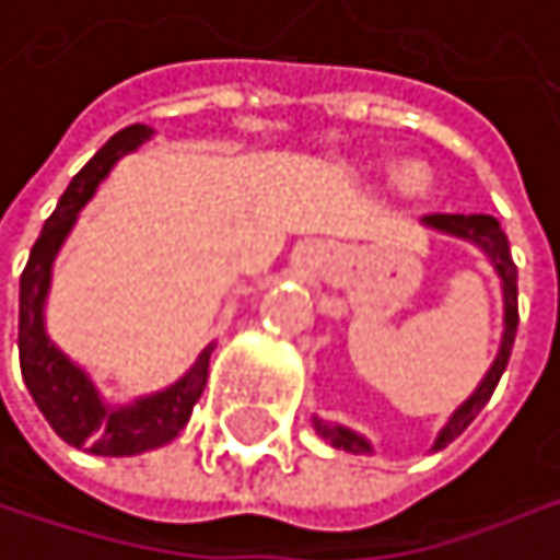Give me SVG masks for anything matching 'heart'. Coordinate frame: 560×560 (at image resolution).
Masks as SVG:
<instances>
[{
  "label": "heart",
  "instance_id": "obj_1",
  "mask_svg": "<svg viewBox=\"0 0 560 560\" xmlns=\"http://www.w3.org/2000/svg\"><path fill=\"white\" fill-rule=\"evenodd\" d=\"M394 186L404 199L410 202H423L433 196V186H436V176L433 170L423 163V160H407L394 170Z\"/></svg>",
  "mask_w": 560,
  "mask_h": 560
}]
</instances>
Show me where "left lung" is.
<instances>
[{"label":"left lung","instance_id":"obj_1","mask_svg":"<svg viewBox=\"0 0 560 560\" xmlns=\"http://www.w3.org/2000/svg\"><path fill=\"white\" fill-rule=\"evenodd\" d=\"M423 225L440 232V235H450V238H463V242H472L486 258L489 265L495 268L499 275V285H502V341H499V351H495V361L489 364L486 377L479 381V387L450 413V420L443 423V430L436 433L433 440V450H443L450 446L476 417L479 410L489 404L499 377L505 374V364L512 358V345H515V331H518V268L512 261V252H509V238L499 225L495 215H423ZM315 423V433L322 440H328L335 450H345V453H354V456H371L374 453V443L368 436H361L358 430L351 427H341V423H328L322 417H312Z\"/></svg>","mask_w":560,"mask_h":560}]
</instances>
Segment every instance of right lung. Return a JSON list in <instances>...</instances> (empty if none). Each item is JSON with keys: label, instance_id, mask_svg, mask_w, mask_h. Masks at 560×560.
Segmentation results:
<instances>
[{"label": "right lung", "instance_id": "right-lung-1", "mask_svg": "<svg viewBox=\"0 0 560 560\" xmlns=\"http://www.w3.org/2000/svg\"><path fill=\"white\" fill-rule=\"evenodd\" d=\"M153 137V127L130 124L117 130L88 163L84 170L68 183L65 196L58 199L55 212L45 219L42 235L35 238L28 252V265L19 278V364L22 381L48 420V427L78 450H88L94 456H137L156 446H166L179 436V430L189 423V413L206 387L209 374V354L215 345H206L192 368L173 381L170 387L137 397L130 404H110L91 381V374L74 364L45 328V302L51 292V271L55 258L71 235L81 209L91 202L97 186L107 179L114 163L137 147H143Z\"/></svg>", "mask_w": 560, "mask_h": 560}]
</instances>
